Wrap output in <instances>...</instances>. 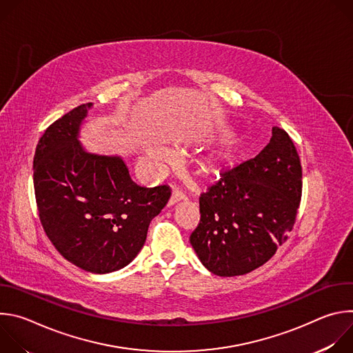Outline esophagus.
<instances>
[{
	"label": "esophagus",
	"instance_id": "obj_1",
	"mask_svg": "<svg viewBox=\"0 0 353 353\" xmlns=\"http://www.w3.org/2000/svg\"><path fill=\"white\" fill-rule=\"evenodd\" d=\"M184 199H185V195H184L183 192L174 190V191L172 192L170 199H169V205H174V204H177V203H180V201H184Z\"/></svg>",
	"mask_w": 353,
	"mask_h": 353
}]
</instances>
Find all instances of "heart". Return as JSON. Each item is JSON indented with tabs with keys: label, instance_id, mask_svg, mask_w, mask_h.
Here are the masks:
<instances>
[{
	"label": "heart",
	"instance_id": "heart-1",
	"mask_svg": "<svg viewBox=\"0 0 353 353\" xmlns=\"http://www.w3.org/2000/svg\"><path fill=\"white\" fill-rule=\"evenodd\" d=\"M165 150L161 148L152 149L150 152V159L152 161H161L165 158ZM234 162V149L232 145L211 150V152L205 154L203 158L198 159V170L199 173H203L204 176L208 177H219L225 174L233 165Z\"/></svg>",
	"mask_w": 353,
	"mask_h": 353
}]
</instances>
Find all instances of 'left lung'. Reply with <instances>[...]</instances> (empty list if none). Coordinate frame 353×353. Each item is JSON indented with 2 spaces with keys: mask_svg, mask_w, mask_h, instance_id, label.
Returning a JSON list of instances; mask_svg holds the SVG:
<instances>
[{
  "mask_svg": "<svg viewBox=\"0 0 353 353\" xmlns=\"http://www.w3.org/2000/svg\"><path fill=\"white\" fill-rule=\"evenodd\" d=\"M301 165L288 132L272 128L261 152L226 172L199 196L190 236L198 259L219 276L265 264L292 232L301 199Z\"/></svg>",
  "mask_w": 353,
  "mask_h": 353,
  "instance_id": "obj_1",
  "label": "left lung"
}]
</instances>
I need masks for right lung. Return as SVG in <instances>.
Returning <instances> with one entry per match:
<instances>
[{
  "instance_id": "1",
  "label": "right lung",
  "mask_w": 353,
  "mask_h": 353,
  "mask_svg": "<svg viewBox=\"0 0 353 353\" xmlns=\"http://www.w3.org/2000/svg\"><path fill=\"white\" fill-rule=\"evenodd\" d=\"M90 108L72 109L44 131L33 185L41 226L59 253L88 272L109 274L137 257L172 191L135 184L120 157L86 152L78 134Z\"/></svg>"
}]
</instances>
